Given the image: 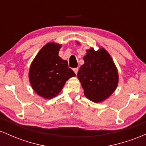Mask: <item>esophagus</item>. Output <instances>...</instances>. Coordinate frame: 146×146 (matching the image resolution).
<instances>
[{
	"mask_svg": "<svg viewBox=\"0 0 146 146\" xmlns=\"http://www.w3.org/2000/svg\"><path fill=\"white\" fill-rule=\"evenodd\" d=\"M78 70H79L78 68H73V71L75 72V74H76V75H77V73H78Z\"/></svg>",
	"mask_w": 146,
	"mask_h": 146,
	"instance_id": "obj_1",
	"label": "esophagus"
}]
</instances>
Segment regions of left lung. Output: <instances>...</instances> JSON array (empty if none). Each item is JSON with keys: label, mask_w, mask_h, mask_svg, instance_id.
I'll list each match as a JSON object with an SVG mask.
<instances>
[{"label": "left lung", "mask_w": 146, "mask_h": 146, "mask_svg": "<svg viewBox=\"0 0 146 146\" xmlns=\"http://www.w3.org/2000/svg\"><path fill=\"white\" fill-rule=\"evenodd\" d=\"M84 57V64L78 73L85 96L94 102L108 98L118 84V73L111 57L104 48H90Z\"/></svg>", "instance_id": "1"}]
</instances>
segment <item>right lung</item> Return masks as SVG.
<instances>
[{
    "instance_id": "1",
    "label": "right lung",
    "mask_w": 146,
    "mask_h": 146,
    "mask_svg": "<svg viewBox=\"0 0 146 146\" xmlns=\"http://www.w3.org/2000/svg\"><path fill=\"white\" fill-rule=\"evenodd\" d=\"M60 44L48 43L37 54L29 69V80L35 92L42 98L56 97L66 81L75 76L68 62L58 56Z\"/></svg>"
}]
</instances>
